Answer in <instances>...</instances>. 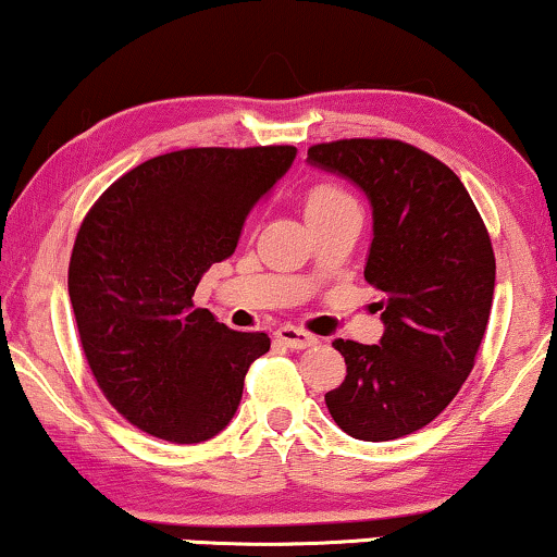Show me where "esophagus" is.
<instances>
[{
    "instance_id": "34e87169",
    "label": "esophagus",
    "mask_w": 557,
    "mask_h": 557,
    "mask_svg": "<svg viewBox=\"0 0 557 557\" xmlns=\"http://www.w3.org/2000/svg\"><path fill=\"white\" fill-rule=\"evenodd\" d=\"M277 339L290 349H306V347H313V344H319V339H315L313 334H308V331L295 329V326H280Z\"/></svg>"
}]
</instances>
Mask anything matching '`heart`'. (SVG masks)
<instances>
[{
    "mask_svg": "<svg viewBox=\"0 0 557 557\" xmlns=\"http://www.w3.org/2000/svg\"><path fill=\"white\" fill-rule=\"evenodd\" d=\"M355 206L351 195L347 189L334 185V182H315V185L306 193V215H323L331 213V210Z\"/></svg>",
    "mask_w": 557,
    "mask_h": 557,
    "instance_id": "heart-1",
    "label": "heart"
}]
</instances>
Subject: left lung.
I'll return each mask as SVG.
<instances>
[{
    "mask_svg": "<svg viewBox=\"0 0 557 557\" xmlns=\"http://www.w3.org/2000/svg\"><path fill=\"white\" fill-rule=\"evenodd\" d=\"M308 161L368 195L364 280L383 293L380 344L334 342L347 377L326 393L329 413L355 440H398L440 417L473 370L494 300V246L460 177L417 146L344 138L311 146Z\"/></svg>",
    "mask_w": 557,
    "mask_h": 557,
    "instance_id": "8db88e82",
    "label": "left lung"
}]
</instances>
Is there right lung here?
Listing matches in <instances>:
<instances>
[{
	"label": "right lung",
	"instance_id": "obj_1",
	"mask_svg": "<svg viewBox=\"0 0 557 557\" xmlns=\"http://www.w3.org/2000/svg\"><path fill=\"white\" fill-rule=\"evenodd\" d=\"M295 146L185 149L125 172L82 221L69 298L104 398L140 432L197 445L234 419L262 331H234L193 295L236 251L246 215Z\"/></svg>",
	"mask_w": 557,
	"mask_h": 557
}]
</instances>
